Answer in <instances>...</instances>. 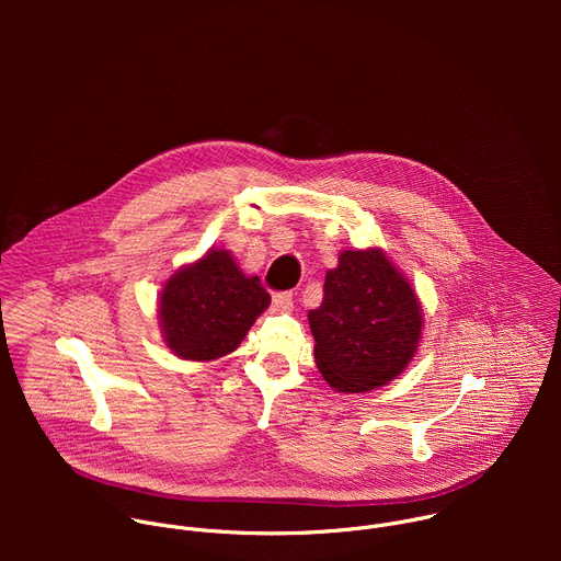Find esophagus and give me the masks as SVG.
I'll return each mask as SVG.
<instances>
[{"mask_svg":"<svg viewBox=\"0 0 561 561\" xmlns=\"http://www.w3.org/2000/svg\"><path fill=\"white\" fill-rule=\"evenodd\" d=\"M273 306L277 310H290L293 308V295L290 293H273Z\"/></svg>","mask_w":561,"mask_h":561,"instance_id":"obj_1","label":"esophagus"}]
</instances>
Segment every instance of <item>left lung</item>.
I'll return each mask as SVG.
<instances>
[{
  "mask_svg": "<svg viewBox=\"0 0 561 561\" xmlns=\"http://www.w3.org/2000/svg\"><path fill=\"white\" fill-rule=\"evenodd\" d=\"M308 324L324 379L342 392H366L394 379L415 355L422 306L381 251H344Z\"/></svg>",
  "mask_w": 561,
  "mask_h": 561,
  "instance_id": "left-lung-1",
  "label": "left lung"
}]
</instances>
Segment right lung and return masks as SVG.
Wrapping results in <instances>:
<instances>
[{"label": "right lung", "instance_id": "1", "mask_svg": "<svg viewBox=\"0 0 561 561\" xmlns=\"http://www.w3.org/2000/svg\"><path fill=\"white\" fill-rule=\"evenodd\" d=\"M268 304L260 277H247L228 251H208L167 282L159 319L178 357L208 362L232 353Z\"/></svg>", "mask_w": 561, "mask_h": 561}]
</instances>
